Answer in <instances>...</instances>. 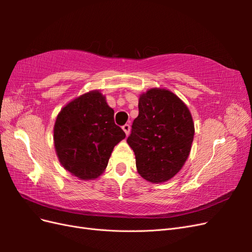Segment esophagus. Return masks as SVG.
Listing matches in <instances>:
<instances>
[{
    "mask_svg": "<svg viewBox=\"0 0 252 252\" xmlns=\"http://www.w3.org/2000/svg\"><path fill=\"white\" fill-rule=\"evenodd\" d=\"M122 128H123V130L125 131L126 135H128L129 132H130V125H129V124H125Z\"/></svg>",
    "mask_w": 252,
    "mask_h": 252,
    "instance_id": "34e87169",
    "label": "esophagus"
}]
</instances>
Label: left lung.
<instances>
[{
  "instance_id": "left-lung-1",
  "label": "left lung",
  "mask_w": 252,
  "mask_h": 252,
  "mask_svg": "<svg viewBox=\"0 0 252 252\" xmlns=\"http://www.w3.org/2000/svg\"><path fill=\"white\" fill-rule=\"evenodd\" d=\"M193 135L191 113L177 94L164 88L142 94L127 139L141 177L155 184L172 179L189 157Z\"/></svg>"
}]
</instances>
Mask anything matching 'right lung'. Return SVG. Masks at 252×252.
Listing matches in <instances>:
<instances>
[{
  "label": "right lung",
  "mask_w": 252,
  "mask_h": 252,
  "mask_svg": "<svg viewBox=\"0 0 252 252\" xmlns=\"http://www.w3.org/2000/svg\"><path fill=\"white\" fill-rule=\"evenodd\" d=\"M113 116V109L98 90L75 97L61 109L53 142L64 169L84 181L100 177L114 146L126 136Z\"/></svg>",
  "instance_id": "obj_1"
}]
</instances>
